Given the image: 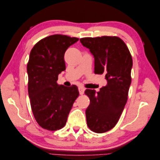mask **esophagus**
I'll use <instances>...</instances> for the list:
<instances>
[{"label": "esophagus", "instance_id": "1", "mask_svg": "<svg viewBox=\"0 0 160 160\" xmlns=\"http://www.w3.org/2000/svg\"><path fill=\"white\" fill-rule=\"evenodd\" d=\"M85 88H83V87H79V93L80 95H83L85 92Z\"/></svg>", "mask_w": 160, "mask_h": 160}]
</instances>
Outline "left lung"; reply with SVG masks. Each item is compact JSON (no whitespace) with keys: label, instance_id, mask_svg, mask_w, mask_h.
Returning <instances> with one entry per match:
<instances>
[{"label":"left lung","instance_id":"8db88e82","mask_svg":"<svg viewBox=\"0 0 160 160\" xmlns=\"http://www.w3.org/2000/svg\"><path fill=\"white\" fill-rule=\"evenodd\" d=\"M80 42L95 59V73L105 74L108 83L100 89H86L90 104L85 111L87 124L95 133L115 127L128 100L132 82V55L125 43L117 37L82 38Z\"/></svg>","mask_w":160,"mask_h":160}]
</instances>
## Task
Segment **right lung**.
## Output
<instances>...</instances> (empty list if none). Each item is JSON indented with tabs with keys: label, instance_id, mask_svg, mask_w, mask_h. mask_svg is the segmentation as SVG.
<instances>
[{
	"label": "right lung",
	"instance_id": "add662e5",
	"mask_svg": "<svg viewBox=\"0 0 160 160\" xmlns=\"http://www.w3.org/2000/svg\"><path fill=\"white\" fill-rule=\"evenodd\" d=\"M78 38L54 35L33 47L27 64L28 91L32 113L42 128L56 131L63 128L75 99L79 96L75 85L66 87L57 83L65 70V52Z\"/></svg>",
	"mask_w": 160,
	"mask_h": 160
}]
</instances>
